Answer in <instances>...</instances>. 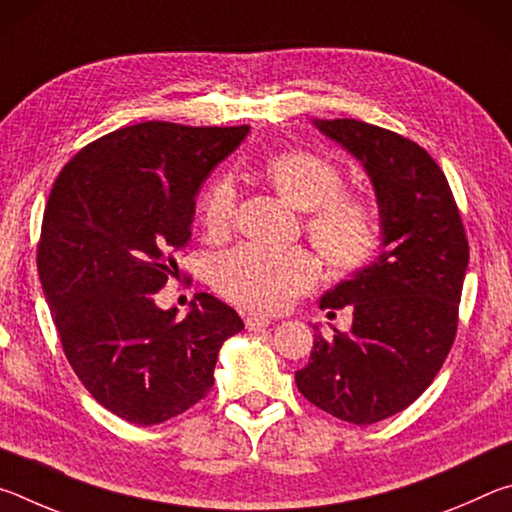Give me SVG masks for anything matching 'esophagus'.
I'll return each mask as SVG.
<instances>
[{"label":"esophagus","mask_w":512,"mask_h":512,"mask_svg":"<svg viewBox=\"0 0 512 512\" xmlns=\"http://www.w3.org/2000/svg\"><path fill=\"white\" fill-rule=\"evenodd\" d=\"M268 325H271V320H268L266 316H259V314H248L246 316L248 332H262V329H266Z\"/></svg>","instance_id":"obj_1"}]
</instances>
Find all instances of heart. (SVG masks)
Wrapping results in <instances>:
<instances>
[{"label":"heart","mask_w":512,"mask_h":512,"mask_svg":"<svg viewBox=\"0 0 512 512\" xmlns=\"http://www.w3.org/2000/svg\"><path fill=\"white\" fill-rule=\"evenodd\" d=\"M262 173L284 201L307 212L305 230L311 244L336 271H357L377 255L379 214L366 198L343 192L345 176L339 164L311 151H282L264 160ZM198 210L205 230L223 235L237 210L232 178H214ZM212 280L239 307L280 311L314 287L316 264L305 248L248 244L216 259Z\"/></svg>","instance_id":"obj_1"}]
</instances>
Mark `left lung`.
I'll list each match as a JSON object with an SVG mask.
<instances>
[{"label":"left lung","instance_id":"1","mask_svg":"<svg viewBox=\"0 0 512 512\" xmlns=\"http://www.w3.org/2000/svg\"><path fill=\"white\" fill-rule=\"evenodd\" d=\"M357 158L375 187L381 253L320 298L352 307V329H316L298 391L352 424L400 413L427 391L452 348L470 259L465 228L443 169L406 137L357 119H314Z\"/></svg>","mask_w":512,"mask_h":512}]
</instances>
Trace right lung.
Returning a JSON list of instances; mask_svg holds the SVG:
<instances>
[{"instance_id": "add662e5", "label": "right lung", "mask_w": 512, "mask_h": 512, "mask_svg": "<svg viewBox=\"0 0 512 512\" xmlns=\"http://www.w3.org/2000/svg\"><path fill=\"white\" fill-rule=\"evenodd\" d=\"M248 126L144 121L99 137L69 160L42 216L38 275L65 357L119 418L160 424L201 402L232 307L198 293L189 314L155 307L192 237L196 194Z\"/></svg>"}]
</instances>
